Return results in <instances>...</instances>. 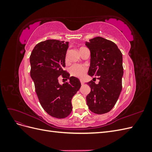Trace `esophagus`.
Instances as JSON below:
<instances>
[{
    "instance_id": "1",
    "label": "esophagus",
    "mask_w": 152,
    "mask_h": 152,
    "mask_svg": "<svg viewBox=\"0 0 152 152\" xmlns=\"http://www.w3.org/2000/svg\"><path fill=\"white\" fill-rule=\"evenodd\" d=\"M80 83H81V84H82V85L84 84V80L80 79Z\"/></svg>"
}]
</instances>
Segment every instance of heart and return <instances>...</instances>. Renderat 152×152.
I'll return each instance as SVG.
<instances>
[{"label": "heart", "instance_id": "b5f03b06", "mask_svg": "<svg viewBox=\"0 0 152 152\" xmlns=\"http://www.w3.org/2000/svg\"><path fill=\"white\" fill-rule=\"evenodd\" d=\"M66 58H67V54ZM86 72L87 68L84 65H79V64L73 65L70 68V72L71 73V75L76 77L81 78L82 77H84V75L86 74Z\"/></svg>", "mask_w": 152, "mask_h": 152}]
</instances>
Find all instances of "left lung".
I'll use <instances>...</instances> for the list:
<instances>
[{
    "mask_svg": "<svg viewBox=\"0 0 152 152\" xmlns=\"http://www.w3.org/2000/svg\"><path fill=\"white\" fill-rule=\"evenodd\" d=\"M86 45L91 51L88 73L99 80L98 84L93 80L87 83L91 92L86 97L87 104L94 113H108L115 104L122 89V54L112 41L101 37L90 39Z\"/></svg>",
    "mask_w": 152,
    "mask_h": 152,
    "instance_id": "obj_1",
    "label": "left lung"
}]
</instances>
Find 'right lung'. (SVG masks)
Returning <instances> with one entry per match:
<instances>
[{
	"label": "right lung",
	"instance_id": "1",
	"mask_svg": "<svg viewBox=\"0 0 152 152\" xmlns=\"http://www.w3.org/2000/svg\"><path fill=\"white\" fill-rule=\"evenodd\" d=\"M68 44L53 39L42 41L35 45L30 56V75L39 102L49 115L57 118L70 114L72 99L81 86L79 79L70 77L63 70ZM61 75L70 81L60 85L58 79Z\"/></svg>",
	"mask_w": 152,
	"mask_h": 152
}]
</instances>
